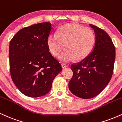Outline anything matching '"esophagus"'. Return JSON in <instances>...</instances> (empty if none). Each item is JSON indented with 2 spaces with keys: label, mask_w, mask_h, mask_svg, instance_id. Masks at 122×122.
<instances>
[{
  "label": "esophagus",
  "mask_w": 122,
  "mask_h": 122,
  "mask_svg": "<svg viewBox=\"0 0 122 122\" xmlns=\"http://www.w3.org/2000/svg\"><path fill=\"white\" fill-rule=\"evenodd\" d=\"M68 66V65H66L65 64H62V68H67V67Z\"/></svg>",
  "instance_id": "1"
}]
</instances>
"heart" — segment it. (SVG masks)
<instances>
[{
    "mask_svg": "<svg viewBox=\"0 0 122 122\" xmlns=\"http://www.w3.org/2000/svg\"><path fill=\"white\" fill-rule=\"evenodd\" d=\"M95 40V34L90 28L74 23H68L58 28L56 34H50L47 43L50 53L57 57L64 49L65 51L58 59L67 62L74 59L81 60L91 52Z\"/></svg>",
    "mask_w": 122,
    "mask_h": 122,
    "instance_id": "heart-1",
    "label": "heart"
}]
</instances>
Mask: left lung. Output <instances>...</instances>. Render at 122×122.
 <instances>
[{
	"label": "left lung",
	"mask_w": 122,
	"mask_h": 122,
	"mask_svg": "<svg viewBox=\"0 0 122 122\" xmlns=\"http://www.w3.org/2000/svg\"><path fill=\"white\" fill-rule=\"evenodd\" d=\"M95 43L92 51L77 64L71 66L73 75L69 89L77 97L88 99L97 96L106 88L112 76L115 49L105 31L95 25Z\"/></svg>",
	"instance_id": "left-lung-1"
}]
</instances>
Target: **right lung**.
Wrapping results in <instances>:
<instances>
[{"mask_svg":"<svg viewBox=\"0 0 122 122\" xmlns=\"http://www.w3.org/2000/svg\"><path fill=\"white\" fill-rule=\"evenodd\" d=\"M52 30L49 22L31 25L19 30L10 42L11 76L18 89L29 97L46 95L62 71L47 46Z\"/></svg>","mask_w":122,"mask_h":122,"instance_id":"right-lung-1","label":"right lung"}]
</instances>
